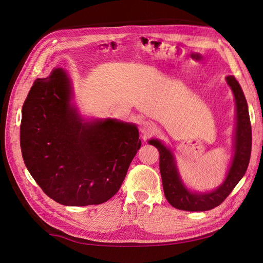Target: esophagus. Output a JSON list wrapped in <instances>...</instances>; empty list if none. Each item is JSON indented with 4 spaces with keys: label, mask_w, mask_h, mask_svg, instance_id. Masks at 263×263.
Here are the masks:
<instances>
[{
    "label": "esophagus",
    "mask_w": 263,
    "mask_h": 263,
    "mask_svg": "<svg viewBox=\"0 0 263 263\" xmlns=\"http://www.w3.org/2000/svg\"><path fill=\"white\" fill-rule=\"evenodd\" d=\"M140 127H141V132L143 134H146V136H149V134H152L154 133V131H156L154 125L151 122H149V121H142Z\"/></svg>",
    "instance_id": "34e87169"
}]
</instances>
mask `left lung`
I'll return each mask as SVG.
<instances>
[{
    "instance_id": "left-lung-1",
    "label": "left lung",
    "mask_w": 263,
    "mask_h": 263,
    "mask_svg": "<svg viewBox=\"0 0 263 263\" xmlns=\"http://www.w3.org/2000/svg\"><path fill=\"white\" fill-rule=\"evenodd\" d=\"M227 83L231 87L235 100L237 111V126L234 136V156L228 176L219 187L212 192L192 193L186 189L180 179L176 162L171 151L159 140H150L160 153V172L162 178L164 196L169 203L184 211H208L220 205L232 192L234 186L245 176L251 156L252 132L248 103L239 82L234 77L226 78Z\"/></svg>"
}]
</instances>
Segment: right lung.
Listing matches in <instances>:
<instances>
[{
	"mask_svg": "<svg viewBox=\"0 0 263 263\" xmlns=\"http://www.w3.org/2000/svg\"><path fill=\"white\" fill-rule=\"evenodd\" d=\"M71 99L62 69L35 80L22 107L23 160L43 192L59 203L101 204L122 184L141 146L139 131L113 119L83 123Z\"/></svg>",
	"mask_w": 263,
	"mask_h": 263,
	"instance_id": "right-lung-1",
	"label": "right lung"
}]
</instances>
